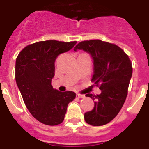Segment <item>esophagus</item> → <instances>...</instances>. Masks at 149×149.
<instances>
[{"label": "esophagus", "mask_w": 149, "mask_h": 149, "mask_svg": "<svg viewBox=\"0 0 149 149\" xmlns=\"http://www.w3.org/2000/svg\"><path fill=\"white\" fill-rule=\"evenodd\" d=\"M76 96H77V97H79V98H84V97H85L84 95H81V94H77Z\"/></svg>", "instance_id": "34e87169"}]
</instances>
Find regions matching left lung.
I'll return each mask as SVG.
<instances>
[{
    "mask_svg": "<svg viewBox=\"0 0 149 149\" xmlns=\"http://www.w3.org/2000/svg\"><path fill=\"white\" fill-rule=\"evenodd\" d=\"M83 50L93 59L94 72L91 81L99 85L101 94H87L95 101L94 108L84 114L89 125L101 126L110 122L118 114L128 95L132 75V66L128 56L114 44L101 40L78 43L74 51Z\"/></svg>",
    "mask_w": 149,
    "mask_h": 149,
    "instance_id": "8db88e82",
    "label": "left lung"
}]
</instances>
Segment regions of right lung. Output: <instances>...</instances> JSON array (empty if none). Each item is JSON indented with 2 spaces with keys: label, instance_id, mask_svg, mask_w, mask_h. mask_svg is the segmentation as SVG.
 <instances>
[{
  "label": "right lung",
  "instance_id": "1",
  "mask_svg": "<svg viewBox=\"0 0 149 149\" xmlns=\"http://www.w3.org/2000/svg\"><path fill=\"white\" fill-rule=\"evenodd\" d=\"M77 41L49 40L27 45L16 59L15 80L30 113L41 123L57 125L64 121L68 104L76 97L73 91L53 88L54 61Z\"/></svg>",
  "mask_w": 149,
  "mask_h": 149
}]
</instances>
